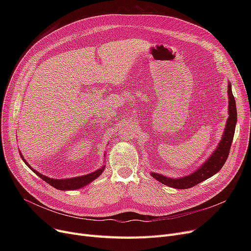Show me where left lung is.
I'll list each match as a JSON object with an SVG mask.
<instances>
[{
    "instance_id": "1",
    "label": "left lung",
    "mask_w": 251,
    "mask_h": 251,
    "mask_svg": "<svg viewBox=\"0 0 251 251\" xmlns=\"http://www.w3.org/2000/svg\"><path fill=\"white\" fill-rule=\"evenodd\" d=\"M228 98H229V103H228L229 117L226 123L225 131H224L223 137L220 143L218 144L217 149L212 154H210V156L206 160V162H204L199 169L194 171L192 174L182 178H178V179L169 178L157 173H151V176L155 180L160 181L161 183L170 187L177 188V189H187L197 185L199 183L208 179L209 177L214 176L219 172L228 159L231 144H232L234 133H235V127L237 123L236 102H235L234 96L232 94L230 82L228 83Z\"/></svg>"
}]
</instances>
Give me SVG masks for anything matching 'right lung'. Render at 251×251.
I'll return each instance as SVG.
<instances>
[{
    "instance_id": "1",
    "label": "right lung",
    "mask_w": 251,
    "mask_h": 251,
    "mask_svg": "<svg viewBox=\"0 0 251 251\" xmlns=\"http://www.w3.org/2000/svg\"><path fill=\"white\" fill-rule=\"evenodd\" d=\"M20 156L22 157L24 163L27 165L39 178H42L44 181L49 183L50 185H51L52 187H55L59 190H75V189L82 188V187L86 186L87 184H89L90 182L94 181L95 179H97L102 173V171L104 169V166H102L100 169L95 171V172L84 175V176H80V177H75V178H70V179H52V178H49L45 175H42L41 173H38L37 171L33 170L28 165V163L24 160V157L21 154V152H20Z\"/></svg>"
}]
</instances>
